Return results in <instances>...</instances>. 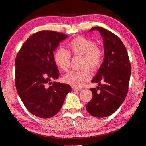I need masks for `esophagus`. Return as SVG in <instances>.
Here are the masks:
<instances>
[{
	"label": "esophagus",
	"mask_w": 146,
	"mask_h": 146,
	"mask_svg": "<svg viewBox=\"0 0 146 146\" xmlns=\"http://www.w3.org/2000/svg\"><path fill=\"white\" fill-rule=\"evenodd\" d=\"M72 90L73 91H80L81 89L80 88H77V87H73Z\"/></svg>",
	"instance_id": "obj_1"
}]
</instances>
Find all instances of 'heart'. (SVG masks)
Masks as SVG:
<instances>
[{
    "instance_id": "obj_1",
    "label": "heart",
    "mask_w": 146,
    "mask_h": 146,
    "mask_svg": "<svg viewBox=\"0 0 146 146\" xmlns=\"http://www.w3.org/2000/svg\"><path fill=\"white\" fill-rule=\"evenodd\" d=\"M71 55H82L80 70H73L66 75L63 80L64 82L73 87H80L88 82L91 77L92 71L96 70L102 65L103 59V52L96 46L92 39L84 36L73 38L68 44V51L59 48L54 54L55 64L60 70L68 71L70 66Z\"/></svg>"
}]
</instances>
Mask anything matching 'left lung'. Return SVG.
Segmentation results:
<instances>
[{"label": "left lung", "instance_id": "1", "mask_svg": "<svg viewBox=\"0 0 146 146\" xmlns=\"http://www.w3.org/2000/svg\"><path fill=\"white\" fill-rule=\"evenodd\" d=\"M103 38L105 58L92 82L98 83L91 88L92 98L86 110L96 117H105L117 110L128 94L131 66L125 46L117 36L103 27H94ZM104 84L102 85L100 82Z\"/></svg>", "mask_w": 146, "mask_h": 146}]
</instances>
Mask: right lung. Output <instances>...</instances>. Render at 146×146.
Instances as JSON below:
<instances>
[{"label":"right lung","instance_id":"right-lung-1","mask_svg":"<svg viewBox=\"0 0 146 146\" xmlns=\"http://www.w3.org/2000/svg\"><path fill=\"white\" fill-rule=\"evenodd\" d=\"M68 35L52 31L34 33L21 47L15 59V86L20 99L32 114L50 118L59 112L70 85L50 81L59 71L54 51Z\"/></svg>","mask_w":146,"mask_h":146}]
</instances>
